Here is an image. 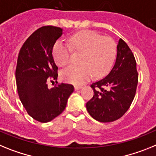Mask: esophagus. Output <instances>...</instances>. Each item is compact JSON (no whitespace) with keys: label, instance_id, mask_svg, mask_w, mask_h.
<instances>
[{"label":"esophagus","instance_id":"1","mask_svg":"<svg viewBox=\"0 0 156 156\" xmlns=\"http://www.w3.org/2000/svg\"><path fill=\"white\" fill-rule=\"evenodd\" d=\"M82 88V86H79V85H75L74 86V89H75V90H78V89H81Z\"/></svg>","mask_w":156,"mask_h":156}]
</instances>
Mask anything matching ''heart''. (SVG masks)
<instances>
[{"label":"heart","instance_id":"1","mask_svg":"<svg viewBox=\"0 0 156 156\" xmlns=\"http://www.w3.org/2000/svg\"><path fill=\"white\" fill-rule=\"evenodd\" d=\"M69 44L59 41L53 47V57L59 67L71 61V48L82 53L79 66H70L62 70L63 81L72 84H82L91 78H101L112 69L118 53L117 43L110 37H103L92 30L81 31L69 38Z\"/></svg>","mask_w":156,"mask_h":156}]
</instances>
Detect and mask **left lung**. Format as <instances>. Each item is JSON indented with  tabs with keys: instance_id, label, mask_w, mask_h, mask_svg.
Returning <instances> with one entry per match:
<instances>
[{
	"instance_id": "obj_1",
	"label": "left lung",
	"mask_w": 156,
	"mask_h": 156,
	"mask_svg": "<svg viewBox=\"0 0 156 156\" xmlns=\"http://www.w3.org/2000/svg\"><path fill=\"white\" fill-rule=\"evenodd\" d=\"M115 63L103 79L91 85L93 97L86 103L92 117L101 122L120 119L130 107L138 83L134 55L126 43L119 39Z\"/></svg>"
}]
</instances>
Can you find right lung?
<instances>
[{"instance_id": "right-lung-1", "label": "right lung", "mask_w": 156, "mask_h": 156, "mask_svg": "<svg viewBox=\"0 0 156 156\" xmlns=\"http://www.w3.org/2000/svg\"><path fill=\"white\" fill-rule=\"evenodd\" d=\"M62 34L61 28L42 27L27 39L19 52L16 69L19 97L28 115L40 122H48L59 115L74 92L70 84L48 88V82L57 80L52 48Z\"/></svg>"}]
</instances>
